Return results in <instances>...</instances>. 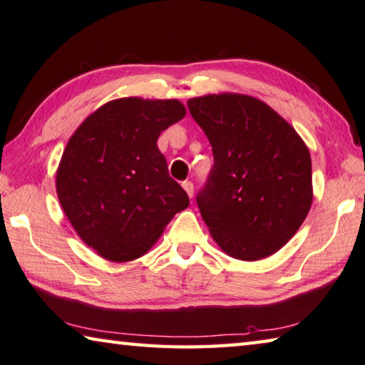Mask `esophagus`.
Returning <instances> with one entry per match:
<instances>
[{"label":"esophagus","mask_w":365,"mask_h":365,"mask_svg":"<svg viewBox=\"0 0 365 365\" xmlns=\"http://www.w3.org/2000/svg\"><path fill=\"white\" fill-rule=\"evenodd\" d=\"M182 187H183L185 191H187V195H188L190 197H193V195H195V185H193V182L185 180V182L182 183Z\"/></svg>","instance_id":"esophagus-1"}]
</instances>
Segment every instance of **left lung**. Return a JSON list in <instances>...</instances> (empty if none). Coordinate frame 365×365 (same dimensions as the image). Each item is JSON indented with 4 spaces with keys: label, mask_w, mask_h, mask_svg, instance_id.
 <instances>
[{
    "label": "left lung",
    "mask_w": 365,
    "mask_h": 365,
    "mask_svg": "<svg viewBox=\"0 0 365 365\" xmlns=\"http://www.w3.org/2000/svg\"><path fill=\"white\" fill-rule=\"evenodd\" d=\"M188 110L214 155L196 195L212 237L240 260L274 254L297 233L313 202L307 145L254 97H197L188 101Z\"/></svg>",
    "instance_id": "obj_1"
}]
</instances>
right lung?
<instances>
[{
  "instance_id": "right-lung-1",
  "label": "right lung",
  "mask_w": 365,
  "mask_h": 365,
  "mask_svg": "<svg viewBox=\"0 0 365 365\" xmlns=\"http://www.w3.org/2000/svg\"><path fill=\"white\" fill-rule=\"evenodd\" d=\"M185 116L178 101L119 98L79 125L57 170V196L79 237L103 258L143 255L188 207L158 137Z\"/></svg>"
}]
</instances>
